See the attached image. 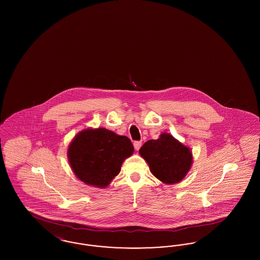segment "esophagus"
<instances>
[{"instance_id": "obj_1", "label": "esophagus", "mask_w": 260, "mask_h": 260, "mask_svg": "<svg viewBox=\"0 0 260 260\" xmlns=\"http://www.w3.org/2000/svg\"><path fill=\"white\" fill-rule=\"evenodd\" d=\"M134 146H135V149H136V151H138L140 147H141V142L140 141H136L134 143Z\"/></svg>"}]
</instances>
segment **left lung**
<instances>
[{"label":"left lung","mask_w":260,"mask_h":260,"mask_svg":"<svg viewBox=\"0 0 260 260\" xmlns=\"http://www.w3.org/2000/svg\"><path fill=\"white\" fill-rule=\"evenodd\" d=\"M139 154L148 164L152 174L169 185L179 183L193 164L191 149L168 133L145 142Z\"/></svg>","instance_id":"1"}]
</instances>
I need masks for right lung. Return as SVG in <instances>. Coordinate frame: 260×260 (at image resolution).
<instances>
[{
  "mask_svg": "<svg viewBox=\"0 0 260 260\" xmlns=\"http://www.w3.org/2000/svg\"><path fill=\"white\" fill-rule=\"evenodd\" d=\"M129 138L104 127H87L70 142L67 157L75 175L85 184L106 188L134 154Z\"/></svg>",
  "mask_w": 260,
  "mask_h": 260,
  "instance_id": "obj_1",
  "label": "right lung"
}]
</instances>
